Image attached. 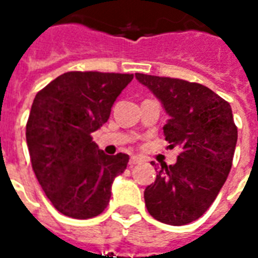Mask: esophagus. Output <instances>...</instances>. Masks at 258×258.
I'll use <instances>...</instances> for the list:
<instances>
[{"label": "esophagus", "mask_w": 258, "mask_h": 258, "mask_svg": "<svg viewBox=\"0 0 258 258\" xmlns=\"http://www.w3.org/2000/svg\"><path fill=\"white\" fill-rule=\"evenodd\" d=\"M144 162V159L140 158V156H132L131 160H129V164L131 166H135V164H140Z\"/></svg>", "instance_id": "1"}]
</instances>
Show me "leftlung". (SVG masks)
<instances>
[{
	"instance_id": "left-lung-1",
	"label": "left lung",
	"mask_w": 258,
	"mask_h": 258,
	"mask_svg": "<svg viewBox=\"0 0 258 258\" xmlns=\"http://www.w3.org/2000/svg\"><path fill=\"white\" fill-rule=\"evenodd\" d=\"M170 115L163 126L170 148L178 145L177 163L155 166L156 179L144 200L151 216L183 226L204 215L214 203L232 166L238 129L231 106L199 83L136 73Z\"/></svg>"
}]
</instances>
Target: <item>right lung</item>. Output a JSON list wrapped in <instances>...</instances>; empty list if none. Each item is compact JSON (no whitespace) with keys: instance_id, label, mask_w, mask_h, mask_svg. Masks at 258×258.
<instances>
[{"instance_id":"add662e5","label":"right lung","mask_w":258,"mask_h":258,"mask_svg":"<svg viewBox=\"0 0 258 258\" xmlns=\"http://www.w3.org/2000/svg\"><path fill=\"white\" fill-rule=\"evenodd\" d=\"M129 73L67 72L35 96L26 137L38 182L61 214L98 216L111 197V183L129 156L98 150L92 133L107 122Z\"/></svg>"}]
</instances>
